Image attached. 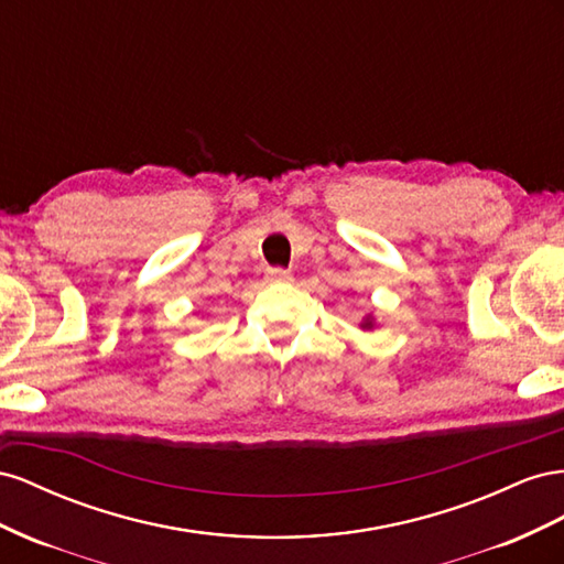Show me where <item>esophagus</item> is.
<instances>
[{
	"instance_id": "1",
	"label": "esophagus",
	"mask_w": 564,
	"mask_h": 564,
	"mask_svg": "<svg viewBox=\"0 0 564 564\" xmlns=\"http://www.w3.org/2000/svg\"><path fill=\"white\" fill-rule=\"evenodd\" d=\"M269 281H276V283H291L293 281V276H291V271H285V269H269Z\"/></svg>"
}]
</instances>
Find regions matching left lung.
Wrapping results in <instances>:
<instances>
[{
  "instance_id": "1",
  "label": "left lung",
  "mask_w": 564,
  "mask_h": 564,
  "mask_svg": "<svg viewBox=\"0 0 564 564\" xmlns=\"http://www.w3.org/2000/svg\"><path fill=\"white\" fill-rule=\"evenodd\" d=\"M361 328H364V330L376 328V318H373V316H366V318L361 321Z\"/></svg>"
}]
</instances>
